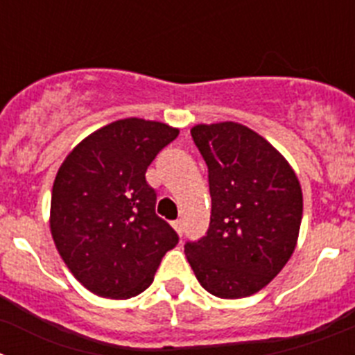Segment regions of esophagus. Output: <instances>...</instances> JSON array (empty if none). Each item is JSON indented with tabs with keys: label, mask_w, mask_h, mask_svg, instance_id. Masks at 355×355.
<instances>
[{
	"label": "esophagus",
	"mask_w": 355,
	"mask_h": 355,
	"mask_svg": "<svg viewBox=\"0 0 355 355\" xmlns=\"http://www.w3.org/2000/svg\"><path fill=\"white\" fill-rule=\"evenodd\" d=\"M172 227L175 229V233L180 234H183V231H184V225H183V220H175V222H172Z\"/></svg>",
	"instance_id": "esophagus-1"
}]
</instances>
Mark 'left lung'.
Returning a JSON list of instances; mask_svg holds the SVG:
<instances>
[{
    "mask_svg": "<svg viewBox=\"0 0 355 355\" xmlns=\"http://www.w3.org/2000/svg\"><path fill=\"white\" fill-rule=\"evenodd\" d=\"M208 165L211 218L184 254L200 286L220 299L258 293L293 254L302 220V188L281 153L238 122L190 130Z\"/></svg>",
    "mask_w": 355,
    "mask_h": 355,
    "instance_id": "obj_1",
    "label": "left lung"
}]
</instances>
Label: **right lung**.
<instances>
[{
	"mask_svg": "<svg viewBox=\"0 0 355 355\" xmlns=\"http://www.w3.org/2000/svg\"><path fill=\"white\" fill-rule=\"evenodd\" d=\"M180 135L158 121L130 117L81 140L56 172L49 227L72 275L94 295L131 299L150 286L178 234L155 213L146 171Z\"/></svg>",
	"mask_w": 355,
	"mask_h": 355,
	"instance_id": "add662e5",
	"label": "right lung"
}]
</instances>
